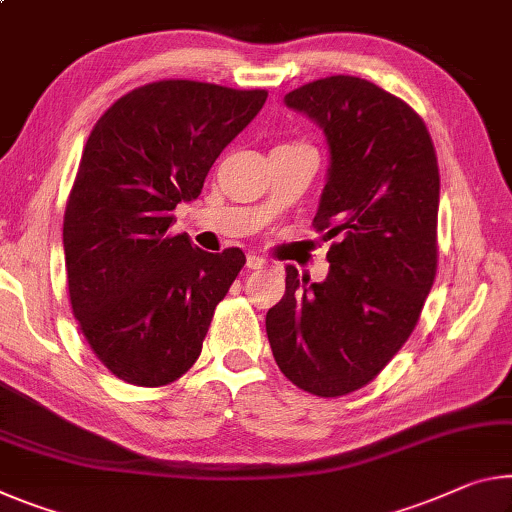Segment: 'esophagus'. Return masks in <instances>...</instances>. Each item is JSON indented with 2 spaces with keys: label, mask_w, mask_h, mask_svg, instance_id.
<instances>
[{
  "label": "esophagus",
  "mask_w": 512,
  "mask_h": 512,
  "mask_svg": "<svg viewBox=\"0 0 512 512\" xmlns=\"http://www.w3.org/2000/svg\"><path fill=\"white\" fill-rule=\"evenodd\" d=\"M264 266H266V259H264V257L248 255V259H246V269L257 271V269H264Z\"/></svg>",
  "instance_id": "34e87169"
}]
</instances>
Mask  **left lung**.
Returning <instances> with one entry per match:
<instances>
[{"instance_id": "8db88e82", "label": "left lung", "mask_w": 512, "mask_h": 512, "mask_svg": "<svg viewBox=\"0 0 512 512\" xmlns=\"http://www.w3.org/2000/svg\"><path fill=\"white\" fill-rule=\"evenodd\" d=\"M285 104L326 134L312 225L335 243L323 282L287 266L266 335L291 383L332 399L371 383L417 326L437 271L440 170L419 113L367 79H316Z\"/></svg>"}]
</instances>
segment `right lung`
I'll use <instances>...</instances> for the list:
<instances>
[{"instance_id": "right-lung-1", "label": "right lung", "mask_w": 512, "mask_h": 512, "mask_svg": "<svg viewBox=\"0 0 512 512\" xmlns=\"http://www.w3.org/2000/svg\"><path fill=\"white\" fill-rule=\"evenodd\" d=\"M266 95L152 81L113 102L88 136L63 216L70 305L97 360L129 385L161 387L193 367L246 264L243 250L205 253L170 225Z\"/></svg>"}]
</instances>
